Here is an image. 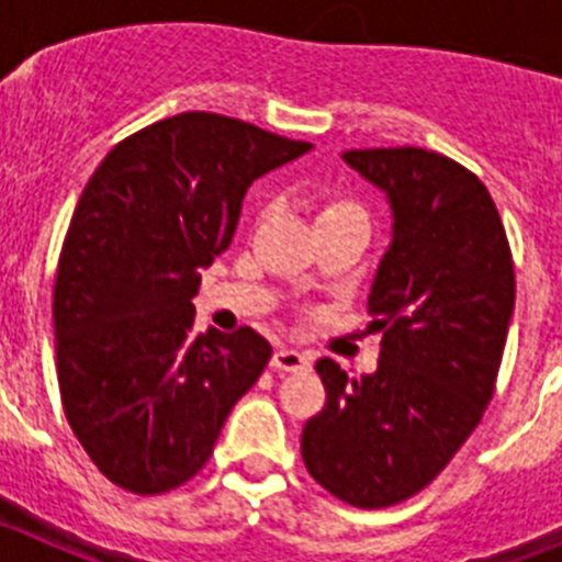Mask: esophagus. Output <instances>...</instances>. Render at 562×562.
Returning <instances> with one entry per match:
<instances>
[{
  "label": "esophagus",
  "mask_w": 562,
  "mask_h": 562,
  "mask_svg": "<svg viewBox=\"0 0 562 562\" xmlns=\"http://www.w3.org/2000/svg\"><path fill=\"white\" fill-rule=\"evenodd\" d=\"M270 366L276 371H306L312 366V357L297 349H276Z\"/></svg>",
  "instance_id": "obj_1"
}]
</instances>
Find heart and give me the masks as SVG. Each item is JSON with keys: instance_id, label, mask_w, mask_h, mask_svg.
<instances>
[{"instance_id": "b5f03b06", "label": "heart", "mask_w": 562, "mask_h": 562, "mask_svg": "<svg viewBox=\"0 0 562 562\" xmlns=\"http://www.w3.org/2000/svg\"><path fill=\"white\" fill-rule=\"evenodd\" d=\"M337 207H346V205H335V207H326V211H337ZM326 211H324V213H326Z\"/></svg>"}]
</instances>
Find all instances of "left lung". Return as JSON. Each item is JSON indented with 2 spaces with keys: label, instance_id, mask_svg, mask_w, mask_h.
Instances as JSON below:
<instances>
[{
  "label": "left lung",
  "instance_id": "left-lung-1",
  "mask_svg": "<svg viewBox=\"0 0 562 562\" xmlns=\"http://www.w3.org/2000/svg\"><path fill=\"white\" fill-rule=\"evenodd\" d=\"M342 162L391 207V245L369 292L376 371L349 380L317 360L326 405L301 434L317 484L362 509L430 484L493 400L515 312V270L484 182L425 148H362Z\"/></svg>",
  "mask_w": 562,
  "mask_h": 562
}]
</instances>
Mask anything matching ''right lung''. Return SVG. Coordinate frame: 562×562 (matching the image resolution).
Instances as JSON below:
<instances>
[{
  "mask_svg": "<svg viewBox=\"0 0 562 562\" xmlns=\"http://www.w3.org/2000/svg\"><path fill=\"white\" fill-rule=\"evenodd\" d=\"M310 148L182 112L117 143L89 177L58 258V389L89 459L128 493L200 473L265 371V337L250 326L196 335L191 301L231 247L252 180Z\"/></svg>",
  "mask_w": 562,
  "mask_h": 562,
  "instance_id": "obj_1",
  "label": "right lung"
}]
</instances>
